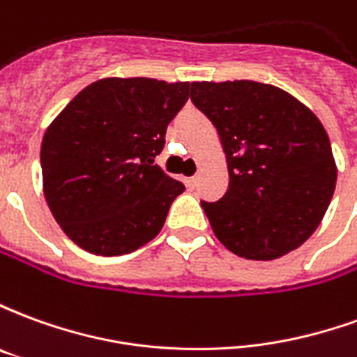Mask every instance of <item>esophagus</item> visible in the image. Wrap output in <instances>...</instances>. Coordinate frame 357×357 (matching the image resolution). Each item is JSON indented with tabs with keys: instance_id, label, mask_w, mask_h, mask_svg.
Here are the masks:
<instances>
[{
	"instance_id": "34e87169",
	"label": "esophagus",
	"mask_w": 357,
	"mask_h": 357,
	"mask_svg": "<svg viewBox=\"0 0 357 357\" xmlns=\"http://www.w3.org/2000/svg\"><path fill=\"white\" fill-rule=\"evenodd\" d=\"M197 181H199V179L193 176V178H187L185 183H187V187H189V189H195V187H197Z\"/></svg>"
}]
</instances>
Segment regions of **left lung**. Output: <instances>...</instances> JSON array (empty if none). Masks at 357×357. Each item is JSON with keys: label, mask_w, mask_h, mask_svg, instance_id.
Here are the masks:
<instances>
[{"label": "left lung", "mask_w": 357, "mask_h": 357, "mask_svg": "<svg viewBox=\"0 0 357 357\" xmlns=\"http://www.w3.org/2000/svg\"><path fill=\"white\" fill-rule=\"evenodd\" d=\"M191 101L218 130L229 187L201 201L212 231L247 260L298 248L321 224L337 185L329 135L306 105L252 80L193 82Z\"/></svg>", "instance_id": "left-lung-1"}]
</instances>
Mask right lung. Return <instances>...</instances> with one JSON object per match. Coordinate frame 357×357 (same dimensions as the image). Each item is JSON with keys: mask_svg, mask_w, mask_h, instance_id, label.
I'll return each mask as SVG.
<instances>
[{"mask_svg": "<svg viewBox=\"0 0 357 357\" xmlns=\"http://www.w3.org/2000/svg\"><path fill=\"white\" fill-rule=\"evenodd\" d=\"M189 82L102 78L45 130L43 195L66 237L91 255L133 252L162 229L183 183L155 164Z\"/></svg>", "mask_w": 357, "mask_h": 357, "instance_id": "right-lung-1", "label": "right lung"}]
</instances>
